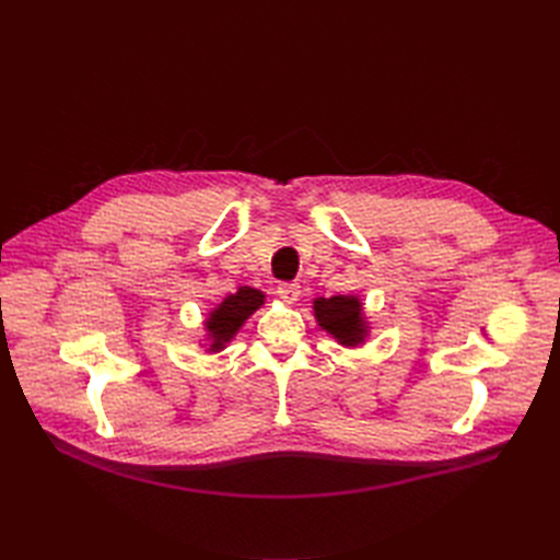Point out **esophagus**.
<instances>
[{"label":"esophagus","mask_w":560,"mask_h":560,"mask_svg":"<svg viewBox=\"0 0 560 560\" xmlns=\"http://www.w3.org/2000/svg\"><path fill=\"white\" fill-rule=\"evenodd\" d=\"M276 294L284 301V304H294V301H299L301 290H299V284H296V282H280V284H278V290H276Z\"/></svg>","instance_id":"esophagus-1"}]
</instances>
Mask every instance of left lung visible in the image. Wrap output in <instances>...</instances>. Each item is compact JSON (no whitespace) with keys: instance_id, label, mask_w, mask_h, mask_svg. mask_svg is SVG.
Masks as SVG:
<instances>
[{"instance_id":"obj_1","label":"left lung","mask_w":560,"mask_h":560,"mask_svg":"<svg viewBox=\"0 0 560 560\" xmlns=\"http://www.w3.org/2000/svg\"><path fill=\"white\" fill-rule=\"evenodd\" d=\"M315 320L341 346H358L368 337V323L355 296H329L313 301Z\"/></svg>"}]
</instances>
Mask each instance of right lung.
Instances as JSON below:
<instances>
[{
    "instance_id": "add662e5",
    "label": "right lung",
    "mask_w": 560,
    "mask_h": 560,
    "mask_svg": "<svg viewBox=\"0 0 560 560\" xmlns=\"http://www.w3.org/2000/svg\"><path fill=\"white\" fill-rule=\"evenodd\" d=\"M264 304V292L252 290V287H240L231 296H225L221 304L209 313V320L205 323L211 346L209 351H221L229 343L235 331L245 325L247 317Z\"/></svg>"
}]
</instances>
